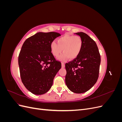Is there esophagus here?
<instances>
[{
	"instance_id": "1",
	"label": "esophagus",
	"mask_w": 122,
	"mask_h": 122,
	"mask_svg": "<svg viewBox=\"0 0 122 122\" xmlns=\"http://www.w3.org/2000/svg\"><path fill=\"white\" fill-rule=\"evenodd\" d=\"M61 67H62V68H65V64L64 63V62H62L61 63Z\"/></svg>"
}]
</instances>
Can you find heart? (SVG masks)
<instances>
[{
	"mask_svg": "<svg viewBox=\"0 0 122 122\" xmlns=\"http://www.w3.org/2000/svg\"><path fill=\"white\" fill-rule=\"evenodd\" d=\"M57 43L52 41L50 44L51 52L55 57H58L63 51L64 53L59 57L61 61H65L68 57L74 59L78 56L81 50L82 41L79 36L66 35L57 39Z\"/></svg>",
	"mask_w": 122,
	"mask_h": 122,
	"instance_id": "obj_1",
	"label": "heart"
}]
</instances>
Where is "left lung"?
Returning <instances> with one entry per match:
<instances>
[{"label": "left lung", "mask_w": 122, "mask_h": 122, "mask_svg": "<svg viewBox=\"0 0 122 122\" xmlns=\"http://www.w3.org/2000/svg\"><path fill=\"white\" fill-rule=\"evenodd\" d=\"M75 34L82 39V48L78 56L65 64V82L70 91L80 94L89 90L96 83L101 56L96 43L91 37L82 32Z\"/></svg>", "instance_id": "8db88e82"}]
</instances>
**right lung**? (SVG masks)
Here are the masks:
<instances>
[{
    "instance_id": "right-lung-1",
    "label": "right lung",
    "mask_w": 122,
    "mask_h": 122,
    "mask_svg": "<svg viewBox=\"0 0 122 122\" xmlns=\"http://www.w3.org/2000/svg\"><path fill=\"white\" fill-rule=\"evenodd\" d=\"M61 35L56 32L36 33L24 42L18 56L22 82L35 95L48 91L61 67L51 52L50 44Z\"/></svg>"
}]
</instances>
